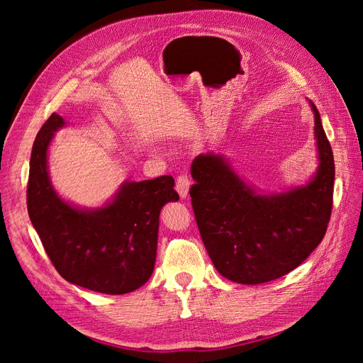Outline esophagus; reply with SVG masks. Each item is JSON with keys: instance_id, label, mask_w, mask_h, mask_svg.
I'll return each instance as SVG.
<instances>
[{"instance_id": "esophagus-1", "label": "esophagus", "mask_w": 363, "mask_h": 363, "mask_svg": "<svg viewBox=\"0 0 363 363\" xmlns=\"http://www.w3.org/2000/svg\"><path fill=\"white\" fill-rule=\"evenodd\" d=\"M189 188H191V180L186 174H182L179 175L177 179V184H175V189H177L180 199H186L189 194Z\"/></svg>"}]
</instances>
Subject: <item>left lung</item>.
Returning <instances> with one entry per match:
<instances>
[{
    "mask_svg": "<svg viewBox=\"0 0 363 363\" xmlns=\"http://www.w3.org/2000/svg\"><path fill=\"white\" fill-rule=\"evenodd\" d=\"M318 169L309 183L263 195L223 155L196 156L189 191L204 247L216 271L240 284L276 280L303 263L323 240L332 213L333 151L313 103Z\"/></svg>",
    "mask_w": 363,
    "mask_h": 363,
    "instance_id": "8db88e82",
    "label": "left lung"
}]
</instances>
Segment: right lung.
<instances>
[{
  "label": "right lung",
  "instance_id": "add662e5",
  "mask_svg": "<svg viewBox=\"0 0 363 363\" xmlns=\"http://www.w3.org/2000/svg\"><path fill=\"white\" fill-rule=\"evenodd\" d=\"M63 125V118L52 113L33 144L27 186L31 224L65 280L101 294L133 292L155 271L160 211L179 200L174 179L124 182L96 208L65 201L48 174V147Z\"/></svg>",
  "mask_w": 363,
  "mask_h": 363
}]
</instances>
